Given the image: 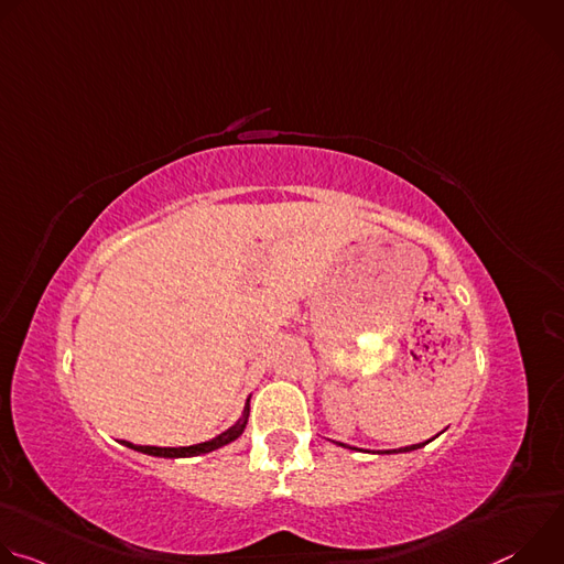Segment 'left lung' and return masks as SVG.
<instances>
[{
	"instance_id": "8db88e82",
	"label": "left lung",
	"mask_w": 564,
	"mask_h": 564,
	"mask_svg": "<svg viewBox=\"0 0 564 564\" xmlns=\"http://www.w3.org/2000/svg\"><path fill=\"white\" fill-rule=\"evenodd\" d=\"M431 442V440H429ZM429 442H422V444H413V446H404V448H397V451H386V453H409V451H417L422 446H426ZM339 446H346V444H339ZM350 448V446H348Z\"/></svg>"
}]
</instances>
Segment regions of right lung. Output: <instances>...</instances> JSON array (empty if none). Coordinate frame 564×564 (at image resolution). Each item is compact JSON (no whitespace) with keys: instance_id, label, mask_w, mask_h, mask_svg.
<instances>
[{"instance_id":"obj_1","label":"right lung","mask_w":564,"mask_h":564,"mask_svg":"<svg viewBox=\"0 0 564 564\" xmlns=\"http://www.w3.org/2000/svg\"><path fill=\"white\" fill-rule=\"evenodd\" d=\"M248 417H250V397H248V401H246V409H243V413H240L238 422H236L234 426H229L225 433H220V435H216L214 440H209V442H200V444H194V446H178V448L138 446V444H131V442H124V440H122L120 444H124V446H129V448H133V451H138V453H144V455H153V457H196V455L212 453V451H216V448H220V446H225V444L238 440L240 435H243V431H246V426H248Z\"/></svg>"}]
</instances>
